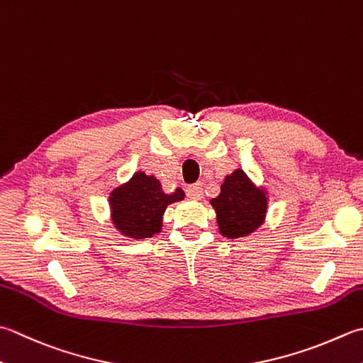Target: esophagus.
<instances>
[{"mask_svg":"<svg viewBox=\"0 0 363 363\" xmlns=\"http://www.w3.org/2000/svg\"><path fill=\"white\" fill-rule=\"evenodd\" d=\"M187 195L191 198V200H201L203 198V184L196 182L194 186L187 187Z\"/></svg>","mask_w":363,"mask_h":363,"instance_id":"1","label":"esophagus"}]
</instances>
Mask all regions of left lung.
<instances>
[{
	"mask_svg": "<svg viewBox=\"0 0 363 363\" xmlns=\"http://www.w3.org/2000/svg\"><path fill=\"white\" fill-rule=\"evenodd\" d=\"M209 203L216 211L218 233L223 238L238 239L250 236L266 222L269 194L242 168H236L223 179L220 195Z\"/></svg>",
	"mask_w": 363,
	"mask_h": 363,
	"instance_id": "1",
	"label": "left lung"
}]
</instances>
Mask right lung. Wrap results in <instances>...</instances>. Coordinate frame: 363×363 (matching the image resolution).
I'll return each instance as SVG.
<instances>
[{"mask_svg": "<svg viewBox=\"0 0 363 363\" xmlns=\"http://www.w3.org/2000/svg\"><path fill=\"white\" fill-rule=\"evenodd\" d=\"M184 198L186 191L181 187L167 194L157 177L135 172L129 181L110 191V220L124 238L135 240L152 238L162 231L163 214L168 206Z\"/></svg>", "mask_w": 363, "mask_h": 363, "instance_id": "right-lung-1", "label": "right lung"}]
</instances>
